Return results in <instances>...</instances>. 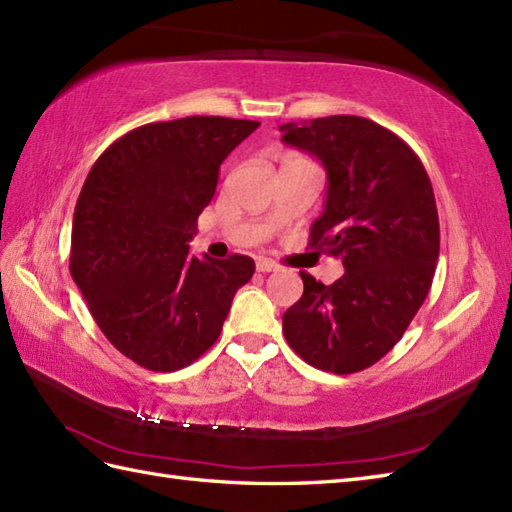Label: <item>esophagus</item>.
I'll use <instances>...</instances> for the list:
<instances>
[{
    "label": "esophagus",
    "mask_w": 512,
    "mask_h": 512,
    "mask_svg": "<svg viewBox=\"0 0 512 512\" xmlns=\"http://www.w3.org/2000/svg\"><path fill=\"white\" fill-rule=\"evenodd\" d=\"M275 270H279V266L272 259H266V257L257 259V272H275Z\"/></svg>",
    "instance_id": "obj_1"
}]
</instances>
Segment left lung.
Segmentation results:
<instances>
[{"label": "left lung", "instance_id": "obj_1", "mask_svg": "<svg viewBox=\"0 0 512 512\" xmlns=\"http://www.w3.org/2000/svg\"><path fill=\"white\" fill-rule=\"evenodd\" d=\"M281 141L327 172L310 246L342 261L331 285L301 272L303 296L283 334L320 371H364L395 347L432 288L441 231L430 176L412 148L358 115L283 124Z\"/></svg>", "mask_w": 512, "mask_h": 512}]
</instances>
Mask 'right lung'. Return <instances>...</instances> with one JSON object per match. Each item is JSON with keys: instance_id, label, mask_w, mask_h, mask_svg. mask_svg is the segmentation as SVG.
I'll return each mask as SVG.
<instances>
[{"instance_id": "obj_1", "label": "right lung", "mask_w": 512, "mask_h": 512, "mask_svg": "<svg viewBox=\"0 0 512 512\" xmlns=\"http://www.w3.org/2000/svg\"><path fill=\"white\" fill-rule=\"evenodd\" d=\"M259 122L181 117L130 130L93 163L71 222L69 272L102 334L148 371L170 373L218 340L246 255H189L220 165Z\"/></svg>"}]
</instances>
